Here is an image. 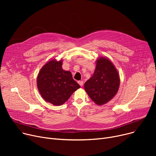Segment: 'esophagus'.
Segmentation results:
<instances>
[{"instance_id": "34e87169", "label": "esophagus", "mask_w": 156, "mask_h": 156, "mask_svg": "<svg viewBox=\"0 0 156 156\" xmlns=\"http://www.w3.org/2000/svg\"><path fill=\"white\" fill-rule=\"evenodd\" d=\"M78 83H79V85H80L81 87H82V86L83 85V81H78Z\"/></svg>"}]
</instances>
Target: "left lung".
Wrapping results in <instances>:
<instances>
[{
  "label": "left lung",
  "mask_w": 156,
  "mask_h": 156,
  "mask_svg": "<svg viewBox=\"0 0 156 156\" xmlns=\"http://www.w3.org/2000/svg\"><path fill=\"white\" fill-rule=\"evenodd\" d=\"M119 85V75L115 66L109 59L101 57L97 59L94 73L86 81L84 88L90 98L101 105L116 95Z\"/></svg>",
  "instance_id": "left-lung-1"
}]
</instances>
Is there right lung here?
<instances>
[{
  "mask_svg": "<svg viewBox=\"0 0 156 156\" xmlns=\"http://www.w3.org/2000/svg\"><path fill=\"white\" fill-rule=\"evenodd\" d=\"M62 60L52 59L47 62L40 70L37 85L43 99L54 105L66 102L80 85L73 80L69 71L62 69Z\"/></svg>",
  "mask_w": 156,
  "mask_h": 156,
  "instance_id": "1",
  "label": "right lung"
}]
</instances>
